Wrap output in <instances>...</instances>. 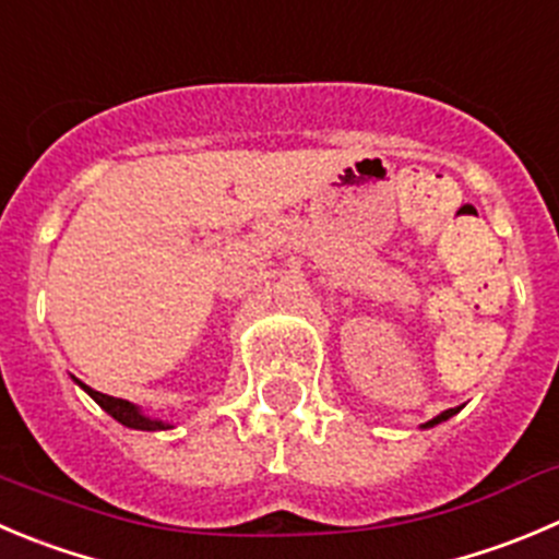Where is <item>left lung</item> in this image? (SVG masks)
Wrapping results in <instances>:
<instances>
[{"label": "left lung", "mask_w": 559, "mask_h": 559, "mask_svg": "<svg viewBox=\"0 0 559 559\" xmlns=\"http://www.w3.org/2000/svg\"><path fill=\"white\" fill-rule=\"evenodd\" d=\"M461 412V406H455V408H448V412H442V414H436L433 419H428V423L423 425V428H433V425H439V423H444V419H450V417H455V414Z\"/></svg>", "instance_id": "8db88e82"}]
</instances>
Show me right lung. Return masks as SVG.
<instances>
[{
    "label": "right lung",
    "mask_w": 559,
    "mask_h": 559,
    "mask_svg": "<svg viewBox=\"0 0 559 559\" xmlns=\"http://www.w3.org/2000/svg\"><path fill=\"white\" fill-rule=\"evenodd\" d=\"M73 381H76V384L82 386V390L87 392V395L93 397V401L98 403V406L104 408V412L109 414V417H115L117 423L126 425V428H134V430H169V428H175V425L169 423V419L151 417V414H145L140 406H134V403H131V401H123V397L104 395V392H95L93 386L82 384V381H79V379H73Z\"/></svg>",
    "instance_id": "1"
}]
</instances>
